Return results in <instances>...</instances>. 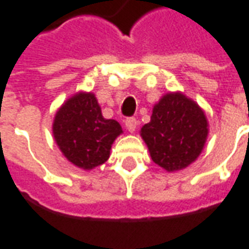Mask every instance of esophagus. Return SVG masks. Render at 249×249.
Here are the masks:
<instances>
[{
  "instance_id": "1",
  "label": "esophagus",
  "mask_w": 249,
  "mask_h": 249,
  "mask_svg": "<svg viewBox=\"0 0 249 249\" xmlns=\"http://www.w3.org/2000/svg\"><path fill=\"white\" fill-rule=\"evenodd\" d=\"M124 124H126L127 130H128V131L134 132V131H135V130H137L138 121L134 117H130V118H127L126 122H124Z\"/></svg>"
}]
</instances>
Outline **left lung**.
Returning a JSON list of instances; mask_svg holds the SVG:
<instances>
[{
  "label": "left lung",
  "mask_w": 249,
  "mask_h": 249,
  "mask_svg": "<svg viewBox=\"0 0 249 249\" xmlns=\"http://www.w3.org/2000/svg\"><path fill=\"white\" fill-rule=\"evenodd\" d=\"M206 115L180 92H170L154 106L151 121L141 130L151 159L167 171L191 164L208 135Z\"/></svg>",
  "instance_id": "8db88e82"
}]
</instances>
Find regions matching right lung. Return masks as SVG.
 <instances>
[{"instance_id": "obj_1", "label": "right lung", "mask_w": 249, "mask_h": 249, "mask_svg": "<svg viewBox=\"0 0 249 249\" xmlns=\"http://www.w3.org/2000/svg\"><path fill=\"white\" fill-rule=\"evenodd\" d=\"M53 134L67 160L91 170L108 159L112 142L122 134V127L114 119L103 118L94 94L79 92L57 111Z\"/></svg>"}]
</instances>
